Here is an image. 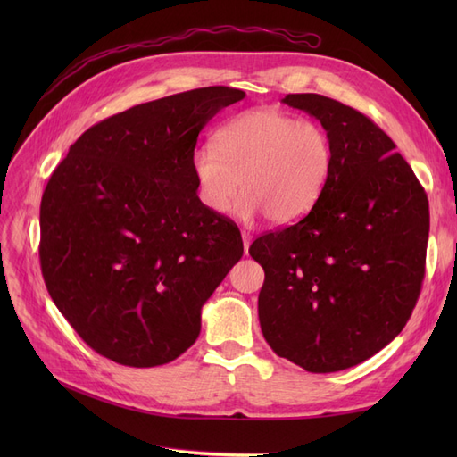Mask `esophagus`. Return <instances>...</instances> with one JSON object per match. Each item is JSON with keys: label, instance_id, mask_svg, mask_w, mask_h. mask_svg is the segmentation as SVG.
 <instances>
[{"label": "esophagus", "instance_id": "obj_1", "mask_svg": "<svg viewBox=\"0 0 457 457\" xmlns=\"http://www.w3.org/2000/svg\"><path fill=\"white\" fill-rule=\"evenodd\" d=\"M242 242H244V253H247V250H250V244H252V234L242 232Z\"/></svg>", "mask_w": 457, "mask_h": 457}]
</instances>
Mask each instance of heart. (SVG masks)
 Returning <instances> with one entry per match:
<instances>
[{"label": "heart", "instance_id": "obj_1", "mask_svg": "<svg viewBox=\"0 0 457 457\" xmlns=\"http://www.w3.org/2000/svg\"><path fill=\"white\" fill-rule=\"evenodd\" d=\"M334 168V146L324 128L280 108L262 106L232 118L192 154L198 198L213 213H225L238 190L234 213L289 225L305 217Z\"/></svg>", "mask_w": 457, "mask_h": 457}]
</instances>
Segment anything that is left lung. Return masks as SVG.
<instances>
[{"label":"left lung","mask_w":457,"mask_h":457,"mask_svg":"<svg viewBox=\"0 0 457 457\" xmlns=\"http://www.w3.org/2000/svg\"><path fill=\"white\" fill-rule=\"evenodd\" d=\"M282 103L322 123L334 168L305 217L250 245L265 270L259 324L289 362L347 370L389 345L416 307L428 202L391 137L358 110L316 93Z\"/></svg>","instance_id":"obj_1"}]
</instances>
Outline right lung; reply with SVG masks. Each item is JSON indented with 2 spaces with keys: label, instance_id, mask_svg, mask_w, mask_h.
Instances as JSON below:
<instances>
[{
  "label": "right lung",
  "instance_id": "right-lung-1",
  "mask_svg": "<svg viewBox=\"0 0 457 457\" xmlns=\"http://www.w3.org/2000/svg\"><path fill=\"white\" fill-rule=\"evenodd\" d=\"M244 91L202 87L89 128L53 171L39 207L41 274L93 351L162 366L200 336L202 307L244 253L240 230L204 207L198 135Z\"/></svg>",
  "mask_w": 457,
  "mask_h": 457
}]
</instances>
